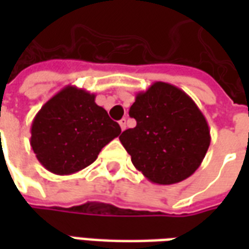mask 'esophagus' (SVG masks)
<instances>
[{
	"instance_id": "obj_1",
	"label": "esophagus",
	"mask_w": 249,
	"mask_h": 249,
	"mask_svg": "<svg viewBox=\"0 0 249 249\" xmlns=\"http://www.w3.org/2000/svg\"><path fill=\"white\" fill-rule=\"evenodd\" d=\"M119 124H120V126H121V130H125L126 129V119H121L119 121Z\"/></svg>"
}]
</instances>
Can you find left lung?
I'll return each mask as SVG.
<instances>
[{"instance_id": "obj_1", "label": "left lung", "mask_w": 249, "mask_h": 249, "mask_svg": "<svg viewBox=\"0 0 249 249\" xmlns=\"http://www.w3.org/2000/svg\"><path fill=\"white\" fill-rule=\"evenodd\" d=\"M129 116L137 124L124 130L120 141L149 181L180 183L200 167L211 144L209 126L181 89L168 82L152 84L136 94Z\"/></svg>"}]
</instances>
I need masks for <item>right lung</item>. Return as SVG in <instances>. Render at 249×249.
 Listing matches in <instances>:
<instances>
[{
  "instance_id": "obj_1",
  "label": "right lung",
  "mask_w": 249,
  "mask_h": 249,
  "mask_svg": "<svg viewBox=\"0 0 249 249\" xmlns=\"http://www.w3.org/2000/svg\"><path fill=\"white\" fill-rule=\"evenodd\" d=\"M96 96L68 85L44 104L32 123L30 145L54 175H71L90 165L104 146L121 133Z\"/></svg>"
}]
</instances>
